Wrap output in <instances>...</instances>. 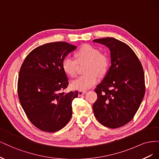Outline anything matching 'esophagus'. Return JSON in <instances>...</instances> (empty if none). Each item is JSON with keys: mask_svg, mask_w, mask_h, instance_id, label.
<instances>
[{"mask_svg": "<svg viewBox=\"0 0 159 159\" xmlns=\"http://www.w3.org/2000/svg\"><path fill=\"white\" fill-rule=\"evenodd\" d=\"M85 93H86V91H84V90H80V91H78V95H84Z\"/></svg>", "mask_w": 159, "mask_h": 159, "instance_id": "1", "label": "esophagus"}]
</instances>
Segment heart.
Listing matches in <instances>:
<instances>
[{
	"instance_id": "heart-1",
	"label": "heart",
	"mask_w": 159,
	"mask_h": 159,
	"mask_svg": "<svg viewBox=\"0 0 159 159\" xmlns=\"http://www.w3.org/2000/svg\"><path fill=\"white\" fill-rule=\"evenodd\" d=\"M75 60L66 57L62 62V69L65 73L74 78L78 73V64L85 62L84 67L85 74L80 76L71 84L74 89H87L97 83L98 76L103 78L107 74L109 60L107 55L100 53L96 48L90 45L80 47L74 54Z\"/></svg>"
}]
</instances>
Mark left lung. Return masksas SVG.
<instances>
[{"mask_svg":"<svg viewBox=\"0 0 159 159\" xmlns=\"http://www.w3.org/2000/svg\"><path fill=\"white\" fill-rule=\"evenodd\" d=\"M108 47L111 63L106 76L95 91V118L103 125L116 129L131 121L145 92V75L141 61L125 43L114 38L93 40Z\"/></svg>","mask_w":159,"mask_h":159,"instance_id":"left-lung-1","label":"left lung"}]
</instances>
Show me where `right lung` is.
<instances>
[{
    "instance_id": "obj_1",
    "label": "right lung",
    "mask_w": 159,
    "mask_h": 159,
    "mask_svg": "<svg viewBox=\"0 0 159 159\" xmlns=\"http://www.w3.org/2000/svg\"><path fill=\"white\" fill-rule=\"evenodd\" d=\"M75 48L66 42L48 43L31 51L21 66L18 98L30 121L43 131H59L71 117L78 92H64L69 82L62 62Z\"/></svg>"
}]
</instances>
